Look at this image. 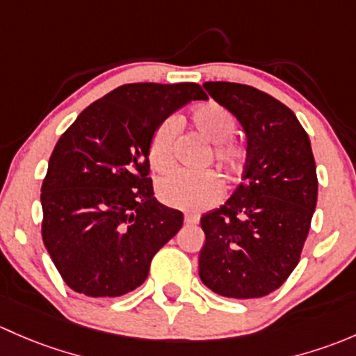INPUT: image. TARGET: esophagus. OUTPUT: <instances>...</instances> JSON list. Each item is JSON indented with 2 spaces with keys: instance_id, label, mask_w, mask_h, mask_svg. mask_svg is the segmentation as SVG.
<instances>
[{
  "instance_id": "1",
  "label": "esophagus",
  "mask_w": 356,
  "mask_h": 356,
  "mask_svg": "<svg viewBox=\"0 0 356 356\" xmlns=\"http://www.w3.org/2000/svg\"><path fill=\"white\" fill-rule=\"evenodd\" d=\"M200 219V216L197 212H185V222L186 225H197Z\"/></svg>"
}]
</instances>
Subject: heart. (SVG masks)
<instances>
[{"label": "heart", "instance_id": "heart-1", "mask_svg": "<svg viewBox=\"0 0 356 356\" xmlns=\"http://www.w3.org/2000/svg\"><path fill=\"white\" fill-rule=\"evenodd\" d=\"M190 118L197 131L211 144H214L212 161L218 164L225 177L229 179L240 177L247 164V149L229 138L236 128L232 113L219 102L209 101L197 106ZM178 128V120L170 116L154 130L147 156L151 166L159 173L173 168ZM157 197L171 207L202 209L214 204L221 197V181L218 175L211 171L205 173L177 171L159 179Z\"/></svg>", "mask_w": 356, "mask_h": 356}]
</instances>
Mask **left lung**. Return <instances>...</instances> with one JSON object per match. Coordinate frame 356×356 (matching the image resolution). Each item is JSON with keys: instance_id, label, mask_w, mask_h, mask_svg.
<instances>
[{"instance_id": "8db88e82", "label": "left lung", "mask_w": 356, "mask_h": 356, "mask_svg": "<svg viewBox=\"0 0 356 356\" xmlns=\"http://www.w3.org/2000/svg\"><path fill=\"white\" fill-rule=\"evenodd\" d=\"M204 87L243 127L247 164L226 204L200 219V280L221 296L260 298L288 280L309 234L317 204L310 138L288 106L255 87Z\"/></svg>"}]
</instances>
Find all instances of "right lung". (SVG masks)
I'll list each match as a JSON object with an SVG mask.
<instances>
[{
  "mask_svg": "<svg viewBox=\"0 0 356 356\" xmlns=\"http://www.w3.org/2000/svg\"><path fill=\"white\" fill-rule=\"evenodd\" d=\"M199 83H124L87 106L54 145L42 181V241L73 291L115 298L147 280L151 260L183 226L149 178L157 124Z\"/></svg>",
  "mask_w": 356,
  "mask_h": 356,
  "instance_id": "add662e5",
  "label": "right lung"
}]
</instances>
